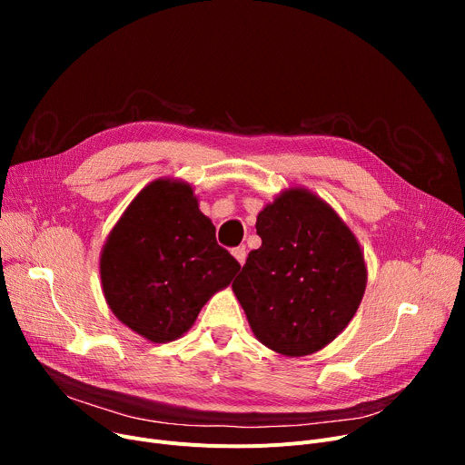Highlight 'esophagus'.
<instances>
[{
  "label": "esophagus",
  "mask_w": 465,
  "mask_h": 465,
  "mask_svg": "<svg viewBox=\"0 0 465 465\" xmlns=\"http://www.w3.org/2000/svg\"><path fill=\"white\" fill-rule=\"evenodd\" d=\"M232 254H233V258H235L241 265H245V260H247V251H245V247H237V249H233V251H232Z\"/></svg>",
  "instance_id": "esophagus-1"
}]
</instances>
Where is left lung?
I'll return each mask as SVG.
<instances>
[{
	"label": "left lung",
	"instance_id": "obj_1",
	"mask_svg": "<svg viewBox=\"0 0 465 465\" xmlns=\"http://www.w3.org/2000/svg\"><path fill=\"white\" fill-rule=\"evenodd\" d=\"M256 232L262 247L232 284L252 333L281 356L319 352L349 326L368 284L356 235L303 186L277 193Z\"/></svg>",
	"mask_w": 465,
	"mask_h": 465
}]
</instances>
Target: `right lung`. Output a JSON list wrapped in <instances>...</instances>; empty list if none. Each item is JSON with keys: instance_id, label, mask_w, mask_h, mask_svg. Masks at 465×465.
Returning <instances> with one entry per match:
<instances>
[{"instance_id": "add662e5", "label": "right lung", "mask_w": 465, "mask_h": 465, "mask_svg": "<svg viewBox=\"0 0 465 465\" xmlns=\"http://www.w3.org/2000/svg\"><path fill=\"white\" fill-rule=\"evenodd\" d=\"M239 270L237 260L216 245L192 184L173 177H160L135 195L100 256L109 309L151 343L183 337Z\"/></svg>"}]
</instances>
